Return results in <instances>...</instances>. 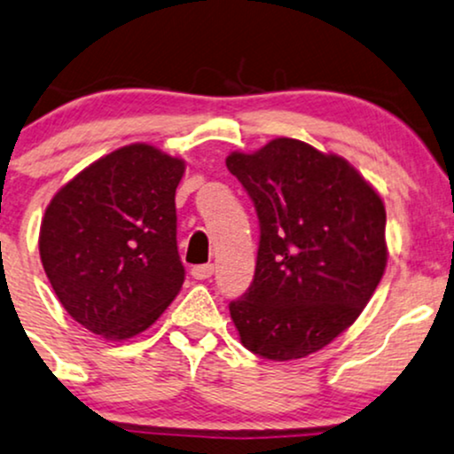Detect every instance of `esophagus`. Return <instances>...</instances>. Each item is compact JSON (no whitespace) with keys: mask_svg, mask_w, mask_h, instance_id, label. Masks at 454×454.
Segmentation results:
<instances>
[{"mask_svg":"<svg viewBox=\"0 0 454 454\" xmlns=\"http://www.w3.org/2000/svg\"><path fill=\"white\" fill-rule=\"evenodd\" d=\"M213 270H215V269H213V264H200V266H194V269L190 272H192L194 279L203 281V279H209V277L213 275Z\"/></svg>","mask_w":454,"mask_h":454,"instance_id":"obj_1","label":"esophagus"}]
</instances>
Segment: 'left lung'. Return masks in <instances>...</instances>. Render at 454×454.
I'll return each mask as SVG.
<instances>
[{"mask_svg": "<svg viewBox=\"0 0 454 454\" xmlns=\"http://www.w3.org/2000/svg\"><path fill=\"white\" fill-rule=\"evenodd\" d=\"M226 167L260 220L255 275L231 302L251 353L275 362L330 345L357 319L387 266L385 205L345 158L272 139Z\"/></svg>", "mask_w": 454, "mask_h": 454, "instance_id": "8db88e82", "label": "left lung"}]
</instances>
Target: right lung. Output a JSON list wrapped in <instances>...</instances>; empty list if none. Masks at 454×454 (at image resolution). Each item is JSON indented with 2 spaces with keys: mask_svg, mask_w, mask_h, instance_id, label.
Segmentation results:
<instances>
[{
  "mask_svg": "<svg viewBox=\"0 0 454 454\" xmlns=\"http://www.w3.org/2000/svg\"><path fill=\"white\" fill-rule=\"evenodd\" d=\"M184 160L124 145L65 184L40 228V255L65 310L124 340L150 327L184 286L175 190Z\"/></svg>",
  "mask_w": 454,
  "mask_h": 454,
  "instance_id": "add662e5",
  "label": "right lung"
}]
</instances>
